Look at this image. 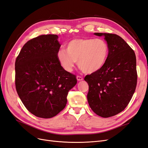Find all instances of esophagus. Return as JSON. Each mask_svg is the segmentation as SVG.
Listing matches in <instances>:
<instances>
[{
	"instance_id": "1",
	"label": "esophagus",
	"mask_w": 148,
	"mask_h": 148,
	"mask_svg": "<svg viewBox=\"0 0 148 148\" xmlns=\"http://www.w3.org/2000/svg\"><path fill=\"white\" fill-rule=\"evenodd\" d=\"M77 79L78 81H82V80L83 79V78L82 77H80V76H77Z\"/></svg>"
}]
</instances>
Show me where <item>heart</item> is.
Masks as SVG:
<instances>
[{
	"label": "heart",
	"instance_id": "obj_1",
	"mask_svg": "<svg viewBox=\"0 0 148 148\" xmlns=\"http://www.w3.org/2000/svg\"><path fill=\"white\" fill-rule=\"evenodd\" d=\"M66 50L62 49L57 53V59L67 71L78 66L83 72L93 73L103 68L108 59L109 47L102 39H75L67 44Z\"/></svg>",
	"mask_w": 148,
	"mask_h": 148
}]
</instances>
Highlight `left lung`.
I'll return each instance as SVG.
<instances>
[{
  "instance_id": "obj_1",
  "label": "left lung",
  "mask_w": 148,
  "mask_h": 148,
  "mask_svg": "<svg viewBox=\"0 0 148 148\" xmlns=\"http://www.w3.org/2000/svg\"><path fill=\"white\" fill-rule=\"evenodd\" d=\"M94 34L104 37L109 52L103 68L84 78L89 85L87 99L94 112L107 118L123 111L135 91L136 56L119 36L110 33Z\"/></svg>"
}]
</instances>
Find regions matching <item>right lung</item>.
Masks as SVG:
<instances>
[{"label":"right lung","instance_id":"obj_1","mask_svg":"<svg viewBox=\"0 0 148 148\" xmlns=\"http://www.w3.org/2000/svg\"><path fill=\"white\" fill-rule=\"evenodd\" d=\"M58 38L47 34L29 40L15 61L18 95L29 112L40 118H52L63 110L69 91L77 83L58 60Z\"/></svg>","mask_w":148,"mask_h":148}]
</instances>
